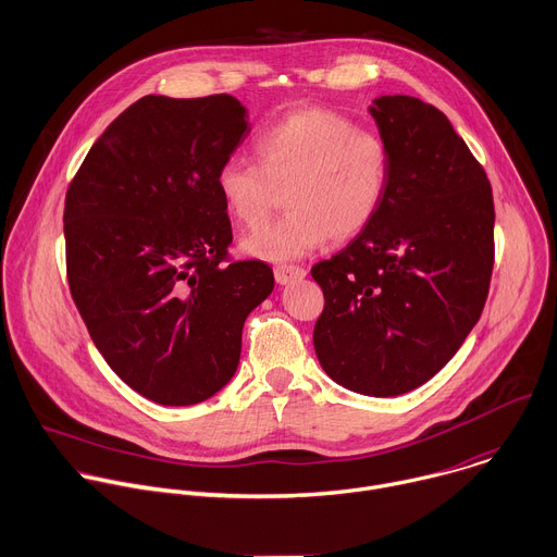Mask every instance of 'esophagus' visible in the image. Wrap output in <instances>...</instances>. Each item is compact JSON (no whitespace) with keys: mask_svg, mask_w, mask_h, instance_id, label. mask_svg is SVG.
Masks as SVG:
<instances>
[{"mask_svg":"<svg viewBox=\"0 0 557 557\" xmlns=\"http://www.w3.org/2000/svg\"><path fill=\"white\" fill-rule=\"evenodd\" d=\"M273 273H275L277 284H282V286H288L293 282H301L306 277V271L301 267H293V264H280V267H275Z\"/></svg>","mask_w":557,"mask_h":557,"instance_id":"esophagus-1","label":"esophagus"}]
</instances>
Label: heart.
I'll list each match as a JSON object with an SVG mask.
<instances>
[{
	"mask_svg": "<svg viewBox=\"0 0 557 557\" xmlns=\"http://www.w3.org/2000/svg\"><path fill=\"white\" fill-rule=\"evenodd\" d=\"M256 163L227 159L216 190L234 221L253 230L284 190L288 214L243 240L264 262H290L327 238L349 240L374 221L389 183V148L379 133L356 128L334 111L301 107L253 139Z\"/></svg>",
	"mask_w": 557,
	"mask_h": 557,
	"instance_id": "b5f03b06",
	"label": "heart"
}]
</instances>
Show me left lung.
<instances>
[{
    "mask_svg": "<svg viewBox=\"0 0 557 557\" xmlns=\"http://www.w3.org/2000/svg\"><path fill=\"white\" fill-rule=\"evenodd\" d=\"M369 113L389 148L379 214L343 251L312 267L325 308L314 325L323 372L374 398L431 381L485 306L494 264L490 181L450 120L413 96Z\"/></svg>",
    "mask_w": 557,
    "mask_h": 557,
    "instance_id": "obj_1",
    "label": "left lung"
}]
</instances>
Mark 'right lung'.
Masks as SVG:
<instances>
[{"label": "right lung", "mask_w": 557, "mask_h": 557, "mask_svg": "<svg viewBox=\"0 0 557 557\" xmlns=\"http://www.w3.org/2000/svg\"><path fill=\"white\" fill-rule=\"evenodd\" d=\"M249 133L230 94L144 96L70 183L76 308L113 372L163 407L199 405L234 379L245 319L275 286L264 262L223 264L232 223L216 172Z\"/></svg>", "instance_id": "obj_1"}]
</instances>
